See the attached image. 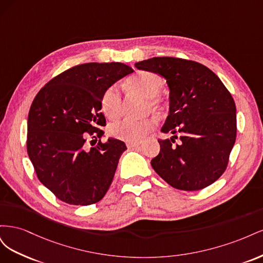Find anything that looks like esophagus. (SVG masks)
<instances>
[{"label":"esophagus","instance_id":"1","mask_svg":"<svg viewBox=\"0 0 263 263\" xmlns=\"http://www.w3.org/2000/svg\"><path fill=\"white\" fill-rule=\"evenodd\" d=\"M141 144L140 141H134V142H127V147L128 148H134V147H138Z\"/></svg>","mask_w":263,"mask_h":263}]
</instances>
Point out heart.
Returning a JSON list of instances; mask_svg holds the SVG:
<instances>
[{"label":"heart","mask_w":263,"mask_h":263,"mask_svg":"<svg viewBox=\"0 0 263 263\" xmlns=\"http://www.w3.org/2000/svg\"><path fill=\"white\" fill-rule=\"evenodd\" d=\"M128 84L133 89L140 92L144 97L151 99L150 106L157 108L160 106V101L155 97L160 93L163 87L162 78L150 71H141V72L134 76L129 79ZM102 110L106 117L110 119L117 118L122 113V93L117 85H112L107 87L103 93ZM155 123L151 119H141V121H135V119H123V121L116 122L109 126V134L116 139L134 142L139 141L144 138L146 135L154 129Z\"/></svg>","instance_id":"1"}]
</instances>
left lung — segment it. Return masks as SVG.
<instances>
[{
  "mask_svg": "<svg viewBox=\"0 0 263 263\" xmlns=\"http://www.w3.org/2000/svg\"><path fill=\"white\" fill-rule=\"evenodd\" d=\"M139 70L160 74L169 86V114L161 132L180 134L159 139L160 153L151 166L168 184L197 191L216 181L228 163L237 132L232 94L212 70L201 63L154 57L135 63Z\"/></svg>",
  "mask_w": 263,
  "mask_h": 263,
  "instance_id": "1",
  "label": "left lung"
}]
</instances>
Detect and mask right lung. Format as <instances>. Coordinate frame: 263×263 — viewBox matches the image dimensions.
Instances as JSON below:
<instances>
[{
    "label": "right lung",
    "mask_w": 263,
    "mask_h": 263,
    "mask_svg": "<svg viewBox=\"0 0 263 263\" xmlns=\"http://www.w3.org/2000/svg\"><path fill=\"white\" fill-rule=\"evenodd\" d=\"M134 70L122 62H89L54 77L34 99L27 119V154L37 177L62 202L91 205L113 181L124 141L108 138L84 149L87 134L104 136L101 101L107 87Z\"/></svg>",
    "instance_id": "add662e5"
}]
</instances>
